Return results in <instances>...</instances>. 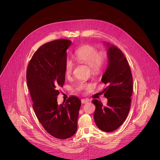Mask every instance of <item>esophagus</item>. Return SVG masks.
Instances as JSON below:
<instances>
[{"mask_svg":"<svg viewBox=\"0 0 160 160\" xmlns=\"http://www.w3.org/2000/svg\"><path fill=\"white\" fill-rule=\"evenodd\" d=\"M88 101V99H82L81 100V102H82V104H85V103H87Z\"/></svg>","mask_w":160,"mask_h":160,"instance_id":"34e87169","label":"esophagus"}]
</instances>
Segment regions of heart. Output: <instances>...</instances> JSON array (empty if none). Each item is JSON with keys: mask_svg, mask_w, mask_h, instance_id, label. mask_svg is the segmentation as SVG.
<instances>
[{"mask_svg": "<svg viewBox=\"0 0 160 160\" xmlns=\"http://www.w3.org/2000/svg\"><path fill=\"white\" fill-rule=\"evenodd\" d=\"M75 59L79 62H83L89 66L91 71L97 73L101 70L104 61L105 56L102 53L98 52V51L94 47L89 45H83L78 49L74 56ZM74 68V63L70 59H66L65 62V74L68 76L72 74ZM89 85L83 81L78 84L80 90L86 89Z\"/></svg>", "mask_w": 160, "mask_h": 160, "instance_id": "b5f03b06", "label": "heart"}]
</instances>
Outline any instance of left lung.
<instances>
[{"label": "left lung", "instance_id": "1", "mask_svg": "<svg viewBox=\"0 0 160 160\" xmlns=\"http://www.w3.org/2000/svg\"><path fill=\"white\" fill-rule=\"evenodd\" d=\"M107 48L108 66L101 81L108 85L104 90L107 104L96 99L94 118L97 127L103 132L117 130L125 122L130 108L133 79L128 62L122 51L115 45L104 42Z\"/></svg>", "mask_w": 160, "mask_h": 160}]
</instances>
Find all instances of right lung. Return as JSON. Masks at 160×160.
Listing matches in <instances>:
<instances>
[{
    "label": "right lung",
    "instance_id": "add662e5",
    "mask_svg": "<svg viewBox=\"0 0 160 160\" xmlns=\"http://www.w3.org/2000/svg\"><path fill=\"white\" fill-rule=\"evenodd\" d=\"M72 42L60 39L42 45L33 55L27 68V81L35 115L49 134L59 139L77 132L81 101L72 96L58 104L59 87L65 80L66 50Z\"/></svg>",
    "mask_w": 160,
    "mask_h": 160
}]
</instances>
